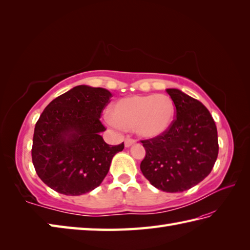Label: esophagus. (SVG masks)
<instances>
[{
    "instance_id": "34e87169",
    "label": "esophagus",
    "mask_w": 250,
    "mask_h": 250,
    "mask_svg": "<svg viewBox=\"0 0 250 250\" xmlns=\"http://www.w3.org/2000/svg\"><path fill=\"white\" fill-rule=\"evenodd\" d=\"M135 142L136 141L134 139H132V137H126L125 141V147H130L131 145H133Z\"/></svg>"
}]
</instances>
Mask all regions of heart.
I'll return each mask as SVG.
<instances>
[{
	"mask_svg": "<svg viewBox=\"0 0 250 250\" xmlns=\"http://www.w3.org/2000/svg\"><path fill=\"white\" fill-rule=\"evenodd\" d=\"M176 108L164 94L133 95L119 100L108 122L117 129H135L142 136L156 137L172 125Z\"/></svg>",
	"mask_w": 250,
	"mask_h": 250,
	"instance_id": "obj_1",
	"label": "heart"
}]
</instances>
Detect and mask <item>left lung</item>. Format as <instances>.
Listing matches in <instances>:
<instances>
[{"label":"left lung","instance_id":"1","mask_svg":"<svg viewBox=\"0 0 250 250\" xmlns=\"http://www.w3.org/2000/svg\"><path fill=\"white\" fill-rule=\"evenodd\" d=\"M176 108L163 134L142 140L146 150L141 171L153 187L183 192L208 175L218 156V135L210 113L200 101L178 89H167Z\"/></svg>","mask_w":250,"mask_h":250}]
</instances>
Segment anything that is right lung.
I'll return each mask as SVG.
<instances>
[{
    "label": "right lung",
    "mask_w": 250,
    "mask_h": 250,
    "mask_svg": "<svg viewBox=\"0 0 250 250\" xmlns=\"http://www.w3.org/2000/svg\"><path fill=\"white\" fill-rule=\"evenodd\" d=\"M103 88L77 86L52 100L37 120L32 162L39 177L55 191L81 195L99 187L111 159L125 144H106L100 118L110 102Z\"/></svg>",
    "instance_id": "obj_1"
}]
</instances>
